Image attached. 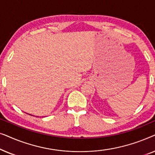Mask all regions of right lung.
Segmentation results:
<instances>
[{
	"instance_id": "1",
	"label": "right lung",
	"mask_w": 155,
	"mask_h": 155,
	"mask_svg": "<svg viewBox=\"0 0 155 155\" xmlns=\"http://www.w3.org/2000/svg\"><path fill=\"white\" fill-rule=\"evenodd\" d=\"M29 115H31V114H29Z\"/></svg>"
}]
</instances>
